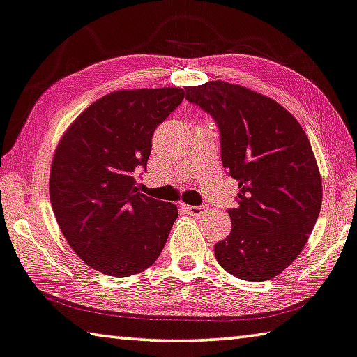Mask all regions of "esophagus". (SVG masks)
Masks as SVG:
<instances>
[{
    "label": "esophagus",
    "mask_w": 357,
    "mask_h": 357,
    "mask_svg": "<svg viewBox=\"0 0 357 357\" xmlns=\"http://www.w3.org/2000/svg\"><path fill=\"white\" fill-rule=\"evenodd\" d=\"M206 206H183V210L186 213L192 215V217H199L204 212H206Z\"/></svg>",
    "instance_id": "34e87169"
}]
</instances>
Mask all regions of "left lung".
<instances>
[{
    "label": "left lung",
    "instance_id": "obj_1",
    "mask_svg": "<svg viewBox=\"0 0 357 357\" xmlns=\"http://www.w3.org/2000/svg\"><path fill=\"white\" fill-rule=\"evenodd\" d=\"M213 116L221 162L238 180L232 229L215 245L218 264L247 282H266L293 262L317 223L323 185L310 140L272 98L223 80L185 89Z\"/></svg>",
    "mask_w": 357,
    "mask_h": 357
}]
</instances>
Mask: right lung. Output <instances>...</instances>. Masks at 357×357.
I'll return each mask as SVG.
<instances>
[{"label":"right lung","mask_w":357,"mask_h":357,"mask_svg":"<svg viewBox=\"0 0 357 357\" xmlns=\"http://www.w3.org/2000/svg\"><path fill=\"white\" fill-rule=\"evenodd\" d=\"M185 91L119 90L75 119L52 160V208L75 255L110 277L144 272L161 255L178 210L137 192L156 126L183 101Z\"/></svg>","instance_id":"right-lung-1"}]
</instances>
